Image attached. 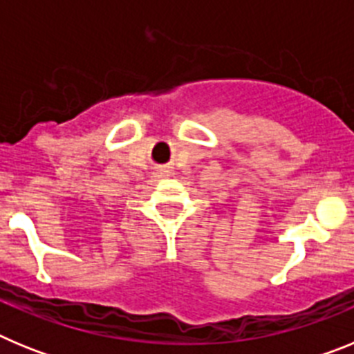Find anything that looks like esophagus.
Listing matches in <instances>:
<instances>
[{
    "mask_svg": "<svg viewBox=\"0 0 354 354\" xmlns=\"http://www.w3.org/2000/svg\"><path fill=\"white\" fill-rule=\"evenodd\" d=\"M156 175H158V177H167L168 170H165V168H159V170L156 171Z\"/></svg>",
    "mask_w": 354,
    "mask_h": 354,
    "instance_id": "esophagus-1",
    "label": "esophagus"
}]
</instances>
